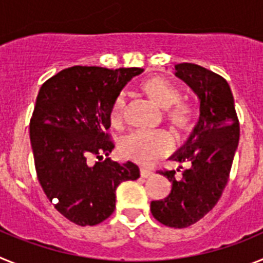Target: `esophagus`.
Instances as JSON below:
<instances>
[{
	"label": "esophagus",
	"mask_w": 263,
	"mask_h": 263,
	"mask_svg": "<svg viewBox=\"0 0 263 263\" xmlns=\"http://www.w3.org/2000/svg\"><path fill=\"white\" fill-rule=\"evenodd\" d=\"M139 173H141V176H142V178H150V176L154 175V173H153V171H150V170H147V168H143V167L139 170Z\"/></svg>",
	"instance_id": "esophagus-1"
}]
</instances>
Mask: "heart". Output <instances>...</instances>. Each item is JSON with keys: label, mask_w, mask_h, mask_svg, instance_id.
<instances>
[{"label": "heart", "mask_w": 263, "mask_h": 263, "mask_svg": "<svg viewBox=\"0 0 263 263\" xmlns=\"http://www.w3.org/2000/svg\"><path fill=\"white\" fill-rule=\"evenodd\" d=\"M143 93L160 109H164V118L178 133H184L195 124L196 111L190 103L180 101V90L164 78L147 79L142 83ZM125 99L118 95L109 109V122L113 127L121 126L124 121ZM173 148V139L164 130H136L120 142V152L125 158L141 164H152Z\"/></svg>", "instance_id": "heart-1"}]
</instances>
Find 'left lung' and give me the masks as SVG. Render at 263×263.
I'll return each instance as SVG.
<instances>
[{
  "instance_id": "left-lung-1",
  "label": "left lung",
  "mask_w": 263,
  "mask_h": 263,
  "mask_svg": "<svg viewBox=\"0 0 263 263\" xmlns=\"http://www.w3.org/2000/svg\"><path fill=\"white\" fill-rule=\"evenodd\" d=\"M175 75L194 90L200 116L184 145L170 158L188 163L182 178L175 170L159 171L173 183L168 196L150 204L160 224L187 228L203 218L217 204L229 179L240 139V124L228 81L192 63L175 66Z\"/></svg>"
}]
</instances>
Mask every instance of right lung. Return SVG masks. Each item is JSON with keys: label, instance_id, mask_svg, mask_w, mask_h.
Instances as JSON below:
<instances>
[{"label": "right lung", "instance_id": "right-lung-1", "mask_svg": "<svg viewBox=\"0 0 263 263\" xmlns=\"http://www.w3.org/2000/svg\"><path fill=\"white\" fill-rule=\"evenodd\" d=\"M142 68L108 69L75 66L48 79L39 89L30 121L36 175L58 212L80 227L97 225L113 213L116 190L139 178L133 162L109 158L115 145L106 130L109 109L122 88Z\"/></svg>", "mask_w": 263, "mask_h": 263}]
</instances>
